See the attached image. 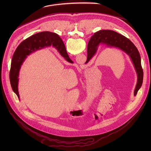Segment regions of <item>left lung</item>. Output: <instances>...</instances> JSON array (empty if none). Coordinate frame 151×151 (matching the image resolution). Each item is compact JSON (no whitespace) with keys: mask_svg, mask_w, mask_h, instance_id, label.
Returning a JSON list of instances; mask_svg holds the SVG:
<instances>
[{"mask_svg":"<svg viewBox=\"0 0 151 151\" xmlns=\"http://www.w3.org/2000/svg\"><path fill=\"white\" fill-rule=\"evenodd\" d=\"M59 45L61 46L63 42L60 36L56 34ZM100 45H104L107 48L114 47L124 52L130 58L136 72L137 73V83L134 91L136 96L138 90L141 87L143 83V71L141 65L140 54L133 43L127 37L114 31L109 30H101L95 33L91 37L87 47V60L85 64L96 55Z\"/></svg>","mask_w":151,"mask_h":151,"instance_id":"left-lung-1","label":"left lung"}]
</instances>
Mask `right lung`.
<instances>
[{
    "label": "right lung",
    "instance_id": "obj_1",
    "mask_svg": "<svg viewBox=\"0 0 151 151\" xmlns=\"http://www.w3.org/2000/svg\"><path fill=\"white\" fill-rule=\"evenodd\" d=\"M55 36L56 33L50 32H43L36 33L24 40L16 49L11 61L9 79L12 90L17 94L19 100V95L18 86L19 70L28 55L36 51L52 45L64 59L69 63L71 62L65 46L64 44L62 45V44L61 46L58 45L59 43Z\"/></svg>",
    "mask_w": 151,
    "mask_h": 151
}]
</instances>
